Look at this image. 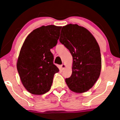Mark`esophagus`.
<instances>
[{"label": "esophagus", "mask_w": 120, "mask_h": 120, "mask_svg": "<svg viewBox=\"0 0 120 120\" xmlns=\"http://www.w3.org/2000/svg\"><path fill=\"white\" fill-rule=\"evenodd\" d=\"M61 69H63V70H64V69L66 68V65L65 64H62L61 65Z\"/></svg>", "instance_id": "esophagus-1"}]
</instances>
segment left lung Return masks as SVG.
I'll return each instance as SVG.
<instances>
[{"label": "left lung", "mask_w": 120, "mask_h": 120, "mask_svg": "<svg viewBox=\"0 0 120 120\" xmlns=\"http://www.w3.org/2000/svg\"><path fill=\"white\" fill-rule=\"evenodd\" d=\"M59 41L73 56L72 74L65 79L69 88L84 93L94 86L101 70L99 46L96 38L84 27L69 24L63 27Z\"/></svg>", "instance_id": "1"}]
</instances>
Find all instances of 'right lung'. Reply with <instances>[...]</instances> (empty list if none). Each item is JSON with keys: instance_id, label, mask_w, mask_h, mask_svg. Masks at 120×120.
Wrapping results in <instances>:
<instances>
[{"instance_id": "1", "label": "right lung", "mask_w": 120, "mask_h": 120, "mask_svg": "<svg viewBox=\"0 0 120 120\" xmlns=\"http://www.w3.org/2000/svg\"><path fill=\"white\" fill-rule=\"evenodd\" d=\"M61 28L49 25L35 29L22 46L17 68L23 85L31 94L41 95L49 92L54 74L59 71L53 63L50 49L57 44Z\"/></svg>"}]
</instances>
